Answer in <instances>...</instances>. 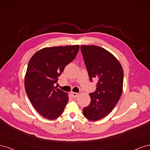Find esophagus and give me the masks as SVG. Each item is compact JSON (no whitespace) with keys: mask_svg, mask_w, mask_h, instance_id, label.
I'll list each match as a JSON object with an SVG mask.
<instances>
[{"mask_svg":"<svg viewBox=\"0 0 150 150\" xmlns=\"http://www.w3.org/2000/svg\"><path fill=\"white\" fill-rule=\"evenodd\" d=\"M71 95H72V96L73 97V98H76L77 96H78V93H76L72 92V93H71Z\"/></svg>","mask_w":150,"mask_h":150,"instance_id":"esophagus-1","label":"esophagus"}]
</instances>
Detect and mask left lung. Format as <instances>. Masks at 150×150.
<instances>
[{
  "label": "left lung",
  "mask_w": 150,
  "mask_h": 150,
  "mask_svg": "<svg viewBox=\"0 0 150 150\" xmlns=\"http://www.w3.org/2000/svg\"><path fill=\"white\" fill-rule=\"evenodd\" d=\"M91 81H98L96 89L89 94L91 103L83 109L86 118L101 120L112 111L120 100L123 86V70L116 57L105 49L91 45L81 46Z\"/></svg>",
  "instance_id": "8db88e82"
}]
</instances>
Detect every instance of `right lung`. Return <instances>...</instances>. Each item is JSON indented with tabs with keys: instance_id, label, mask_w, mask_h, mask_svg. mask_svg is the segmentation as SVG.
<instances>
[{
	"instance_id": "obj_1",
	"label": "right lung",
	"mask_w": 150,
	"mask_h": 150,
	"mask_svg": "<svg viewBox=\"0 0 150 150\" xmlns=\"http://www.w3.org/2000/svg\"><path fill=\"white\" fill-rule=\"evenodd\" d=\"M79 49V45L44 47L30 58L25 75V92L35 110L45 118L56 119L64 111L68 94L54 84Z\"/></svg>"
}]
</instances>
